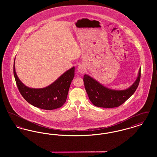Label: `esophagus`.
<instances>
[{
    "instance_id": "1",
    "label": "esophagus",
    "mask_w": 157,
    "mask_h": 157,
    "mask_svg": "<svg viewBox=\"0 0 157 157\" xmlns=\"http://www.w3.org/2000/svg\"><path fill=\"white\" fill-rule=\"evenodd\" d=\"M77 69H78V71L81 74H83L86 70L85 66L83 64H79L77 67Z\"/></svg>"
}]
</instances>
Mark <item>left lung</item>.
Masks as SVG:
<instances>
[{
	"instance_id": "obj_1",
	"label": "left lung",
	"mask_w": 157,
	"mask_h": 157,
	"mask_svg": "<svg viewBox=\"0 0 157 157\" xmlns=\"http://www.w3.org/2000/svg\"><path fill=\"white\" fill-rule=\"evenodd\" d=\"M141 78V68L134 84L127 90H117L108 89L88 75H84L85 88L90 102L101 108H112L124 104L137 89Z\"/></svg>"
}]
</instances>
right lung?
I'll return each mask as SVG.
<instances>
[{
	"label": "right lung",
	"mask_w": 157,
	"mask_h": 157,
	"mask_svg": "<svg viewBox=\"0 0 157 157\" xmlns=\"http://www.w3.org/2000/svg\"><path fill=\"white\" fill-rule=\"evenodd\" d=\"M15 81L23 98L30 104L45 110H52L61 107L66 102L70 85L75 75V67H72L61 75L49 86L40 89L30 88L21 82L15 71Z\"/></svg>",
	"instance_id": "obj_1"
}]
</instances>
